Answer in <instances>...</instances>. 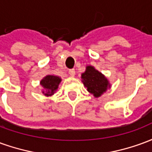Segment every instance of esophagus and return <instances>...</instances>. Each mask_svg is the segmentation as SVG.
<instances>
[{"label": "esophagus", "instance_id": "34e87169", "mask_svg": "<svg viewBox=\"0 0 152 152\" xmlns=\"http://www.w3.org/2000/svg\"><path fill=\"white\" fill-rule=\"evenodd\" d=\"M68 73H69V75L71 76H74L75 75H76V71H75L74 69H70Z\"/></svg>", "mask_w": 152, "mask_h": 152}]
</instances>
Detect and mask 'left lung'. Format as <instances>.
Masks as SVG:
<instances>
[{
    "label": "left lung",
    "instance_id": "left-lung-1",
    "mask_svg": "<svg viewBox=\"0 0 152 152\" xmlns=\"http://www.w3.org/2000/svg\"><path fill=\"white\" fill-rule=\"evenodd\" d=\"M81 79L87 90L93 95L99 98L111 87L108 80L93 66H86V72L82 73Z\"/></svg>",
    "mask_w": 152,
    "mask_h": 152
}]
</instances>
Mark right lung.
Masks as SVG:
<instances>
[{"label": "right lung", "mask_w": 152, "mask_h": 152, "mask_svg": "<svg viewBox=\"0 0 152 152\" xmlns=\"http://www.w3.org/2000/svg\"><path fill=\"white\" fill-rule=\"evenodd\" d=\"M61 80H62L60 77L53 76V75H48V76H45L40 82V86H42V88L44 89V90L42 91L44 95L47 96V97L53 95L58 88Z\"/></svg>", "instance_id": "add662e5"}]
</instances>
